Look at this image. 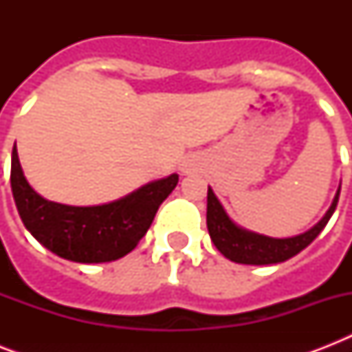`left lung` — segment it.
<instances>
[{
	"mask_svg": "<svg viewBox=\"0 0 352 352\" xmlns=\"http://www.w3.org/2000/svg\"><path fill=\"white\" fill-rule=\"evenodd\" d=\"M340 197V188L336 192L331 208L323 219L314 225L311 230L305 234L294 235V237H285V239H276L268 235L256 234V232L245 230L234 223L228 217V214L215 197L214 190L208 186V206H206V226H208L210 237L214 241L215 248L234 263H243V265H276L283 263L296 254H300L303 248L311 245L316 239L318 234L325 228V225L331 219V215L336 210Z\"/></svg>",
	"mask_w": 352,
	"mask_h": 352,
	"instance_id": "1",
	"label": "left lung"
}]
</instances>
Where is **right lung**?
<instances>
[{
	"label": "right lung",
	"mask_w": 352,
	"mask_h": 352,
	"mask_svg": "<svg viewBox=\"0 0 352 352\" xmlns=\"http://www.w3.org/2000/svg\"><path fill=\"white\" fill-rule=\"evenodd\" d=\"M179 175L148 182L126 197L100 206H69L47 201L23 175L14 144L10 186L25 228L52 254L76 263L120 259L138 245Z\"/></svg>",
	"instance_id": "1"
}]
</instances>
